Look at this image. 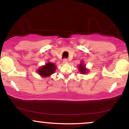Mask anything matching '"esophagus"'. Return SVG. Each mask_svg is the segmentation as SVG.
<instances>
[{
    "instance_id": "34e87169",
    "label": "esophagus",
    "mask_w": 129,
    "mask_h": 129,
    "mask_svg": "<svg viewBox=\"0 0 129 129\" xmlns=\"http://www.w3.org/2000/svg\"><path fill=\"white\" fill-rule=\"evenodd\" d=\"M68 62L67 59H63V63H67Z\"/></svg>"
}]
</instances>
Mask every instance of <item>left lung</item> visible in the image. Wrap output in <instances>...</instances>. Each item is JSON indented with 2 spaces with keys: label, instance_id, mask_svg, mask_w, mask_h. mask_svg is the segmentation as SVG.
<instances>
[{
  "label": "left lung",
  "instance_id": "1",
  "mask_svg": "<svg viewBox=\"0 0 129 129\" xmlns=\"http://www.w3.org/2000/svg\"><path fill=\"white\" fill-rule=\"evenodd\" d=\"M79 70L81 73H86V70L85 69V66L82 63H81L79 66Z\"/></svg>",
  "mask_w": 129,
  "mask_h": 129
}]
</instances>
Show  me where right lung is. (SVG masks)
I'll list each match as a JSON object with an SVG mask.
<instances>
[{
    "mask_svg": "<svg viewBox=\"0 0 129 129\" xmlns=\"http://www.w3.org/2000/svg\"><path fill=\"white\" fill-rule=\"evenodd\" d=\"M56 66L54 63H46L45 66H43L38 69V72L42 76H49L54 73L56 70Z\"/></svg>",
    "mask_w": 129,
    "mask_h": 129,
    "instance_id": "1",
    "label": "right lung"
}]
</instances>
